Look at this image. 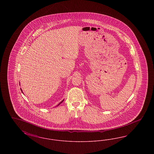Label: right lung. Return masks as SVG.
I'll return each mask as SVG.
<instances>
[{
  "instance_id": "right-lung-1",
  "label": "right lung",
  "mask_w": 154,
  "mask_h": 154,
  "mask_svg": "<svg viewBox=\"0 0 154 154\" xmlns=\"http://www.w3.org/2000/svg\"><path fill=\"white\" fill-rule=\"evenodd\" d=\"M21 91H22V93H23V92H22V89H21ZM63 100H64V99H63V100H62V102H60L58 104H57V106H56V107H57V106H58L59 105V104H61V103H62L63 102Z\"/></svg>"
}]
</instances>
